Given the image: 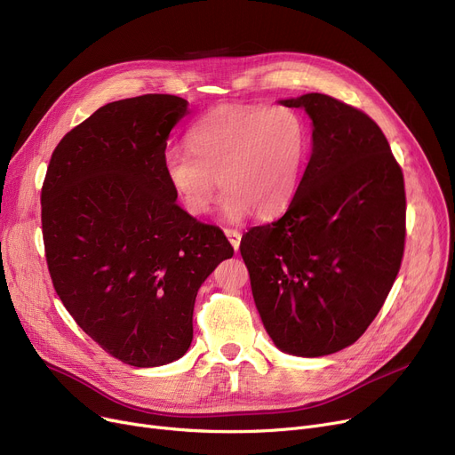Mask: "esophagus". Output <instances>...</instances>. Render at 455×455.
I'll return each instance as SVG.
<instances>
[{
	"instance_id": "esophagus-1",
	"label": "esophagus",
	"mask_w": 455,
	"mask_h": 455,
	"mask_svg": "<svg viewBox=\"0 0 455 455\" xmlns=\"http://www.w3.org/2000/svg\"><path fill=\"white\" fill-rule=\"evenodd\" d=\"M225 234L228 237L230 245L234 247V251L240 249V243H242V232L240 230H234V228H225Z\"/></svg>"
}]
</instances>
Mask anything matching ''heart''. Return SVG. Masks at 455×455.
<instances>
[{
  "mask_svg": "<svg viewBox=\"0 0 455 455\" xmlns=\"http://www.w3.org/2000/svg\"><path fill=\"white\" fill-rule=\"evenodd\" d=\"M188 146L165 149L162 158L175 197L189 215H203L221 186V218L235 223L252 210L267 218L291 203L307 156V129L290 107L225 105L189 129Z\"/></svg>",
  "mask_w": 455,
  "mask_h": 455,
  "instance_id": "obj_1",
  "label": "heart"
}]
</instances>
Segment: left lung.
Here are the masks:
<instances>
[{
	"instance_id": "1",
	"label": "left lung",
	"mask_w": 455,
	"mask_h": 455,
	"mask_svg": "<svg viewBox=\"0 0 455 455\" xmlns=\"http://www.w3.org/2000/svg\"><path fill=\"white\" fill-rule=\"evenodd\" d=\"M312 117V156L280 220L240 251L273 343L302 357L343 350L384 306L405 243L403 175L372 119L324 93L280 101Z\"/></svg>"
}]
</instances>
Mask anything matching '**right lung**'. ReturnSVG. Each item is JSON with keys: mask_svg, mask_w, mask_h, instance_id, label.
Instances as JSON below:
<instances>
[{"mask_svg": "<svg viewBox=\"0 0 455 455\" xmlns=\"http://www.w3.org/2000/svg\"><path fill=\"white\" fill-rule=\"evenodd\" d=\"M188 112L170 93L101 107L59 141L42 186L53 288L83 331L132 367L186 354L201 283L234 254L164 175L167 138Z\"/></svg>", "mask_w": 455, "mask_h": 455, "instance_id": "add662e5", "label": "right lung"}]
</instances>
